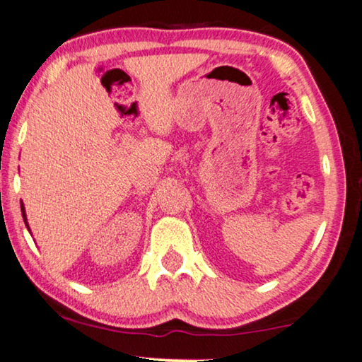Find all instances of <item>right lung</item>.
<instances>
[{"label": "right lung", "instance_id": "add662e5", "mask_svg": "<svg viewBox=\"0 0 362 362\" xmlns=\"http://www.w3.org/2000/svg\"><path fill=\"white\" fill-rule=\"evenodd\" d=\"M22 216H23V221H27L25 220V211H23V206H22ZM27 224V223H25ZM27 228H28V224H27Z\"/></svg>", "mask_w": 362, "mask_h": 362}]
</instances>
